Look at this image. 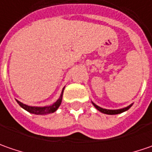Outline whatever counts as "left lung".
<instances>
[{
    "label": "left lung",
    "instance_id": "obj_1",
    "mask_svg": "<svg viewBox=\"0 0 152 152\" xmlns=\"http://www.w3.org/2000/svg\"><path fill=\"white\" fill-rule=\"evenodd\" d=\"M92 103H93V102H92ZM93 105H94V106H95V107L96 108L97 110H99L100 112H102V113H103L109 114V115H114V114L122 113L125 112V111H127V110H129V108L131 107V106H132V105H130V106H129V107H127L123 108V109H118V110H107V109H103V108L98 107V106L96 105L95 103H93Z\"/></svg>",
    "mask_w": 152,
    "mask_h": 152
}]
</instances>
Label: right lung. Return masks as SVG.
Returning a JSON list of instances; mask_svg holds the SVG:
<instances>
[{
  "label": "right lung",
  "instance_id": "1",
  "mask_svg": "<svg viewBox=\"0 0 152 152\" xmlns=\"http://www.w3.org/2000/svg\"><path fill=\"white\" fill-rule=\"evenodd\" d=\"M62 95H63V90L61 91V96L60 98L56 101V102L52 104L51 106L49 107H29V106H27L25 104L22 103V102L17 101V102L19 104L21 107H23L24 110L28 111V113L34 114H37V115H46V114L52 113L56 112L57 110V108L59 107V106L61 105V99H62Z\"/></svg>",
  "mask_w": 152,
  "mask_h": 152
}]
</instances>
